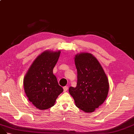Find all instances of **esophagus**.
Listing matches in <instances>:
<instances>
[{
    "label": "esophagus",
    "instance_id": "34e87169",
    "mask_svg": "<svg viewBox=\"0 0 134 134\" xmlns=\"http://www.w3.org/2000/svg\"><path fill=\"white\" fill-rule=\"evenodd\" d=\"M67 90H68V87H67V86H64V87H63V91H64V92H66V91H67Z\"/></svg>",
    "mask_w": 134,
    "mask_h": 134
}]
</instances>
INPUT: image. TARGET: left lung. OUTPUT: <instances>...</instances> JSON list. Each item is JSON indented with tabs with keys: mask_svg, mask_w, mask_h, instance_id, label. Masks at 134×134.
Masks as SVG:
<instances>
[{
	"mask_svg": "<svg viewBox=\"0 0 134 134\" xmlns=\"http://www.w3.org/2000/svg\"><path fill=\"white\" fill-rule=\"evenodd\" d=\"M75 63L77 71V86L70 87L69 93L77 108L85 112H93L107 97L108 79L99 61L91 53L76 54Z\"/></svg>",
	"mask_w": 134,
	"mask_h": 134,
	"instance_id": "1",
	"label": "left lung"
}]
</instances>
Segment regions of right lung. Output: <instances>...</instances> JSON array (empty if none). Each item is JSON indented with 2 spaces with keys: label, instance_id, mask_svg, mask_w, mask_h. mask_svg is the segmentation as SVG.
Returning <instances> with one entry per match:
<instances>
[{
  "label": "right lung",
  "instance_id": "1",
  "mask_svg": "<svg viewBox=\"0 0 134 134\" xmlns=\"http://www.w3.org/2000/svg\"><path fill=\"white\" fill-rule=\"evenodd\" d=\"M60 53V51L42 53L34 61L24 79L26 96L39 109H47L53 107L63 91L53 72Z\"/></svg>",
  "mask_w": 134,
  "mask_h": 134
}]
</instances>
